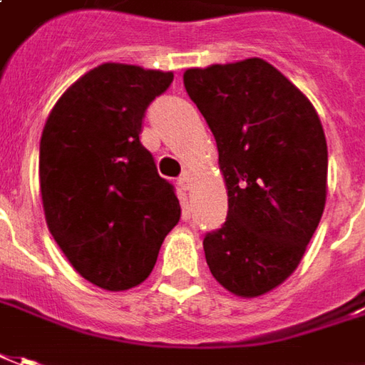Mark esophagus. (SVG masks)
<instances>
[{
    "instance_id": "34e87169",
    "label": "esophagus",
    "mask_w": 365,
    "mask_h": 365,
    "mask_svg": "<svg viewBox=\"0 0 365 365\" xmlns=\"http://www.w3.org/2000/svg\"><path fill=\"white\" fill-rule=\"evenodd\" d=\"M178 183H180V187H182V190H190V187H192V175H190L187 172H183L182 175H180Z\"/></svg>"
}]
</instances>
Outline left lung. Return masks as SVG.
Wrapping results in <instances>:
<instances>
[{"label":"left lung","instance_id":"8db88e82","mask_svg":"<svg viewBox=\"0 0 365 365\" xmlns=\"http://www.w3.org/2000/svg\"><path fill=\"white\" fill-rule=\"evenodd\" d=\"M217 143L227 220L203 240L212 276L259 297L296 272L328 195V143L304 91L262 58L183 71Z\"/></svg>","mask_w":365,"mask_h":365}]
</instances>
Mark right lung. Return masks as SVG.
<instances>
[{
    "label": "right lung",
    "mask_w": 365,
    "mask_h": 365,
    "mask_svg": "<svg viewBox=\"0 0 365 365\" xmlns=\"http://www.w3.org/2000/svg\"><path fill=\"white\" fill-rule=\"evenodd\" d=\"M172 71L101 63L49 111L39 192L49 232L79 276L108 292L140 286L182 207L140 141L141 118Z\"/></svg>",
    "instance_id": "right-lung-1"
}]
</instances>
